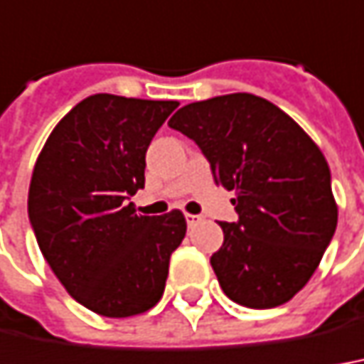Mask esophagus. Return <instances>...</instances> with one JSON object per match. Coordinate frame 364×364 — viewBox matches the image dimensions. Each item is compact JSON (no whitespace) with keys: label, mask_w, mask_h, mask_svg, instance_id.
<instances>
[{"label":"esophagus","mask_w":364,"mask_h":364,"mask_svg":"<svg viewBox=\"0 0 364 364\" xmlns=\"http://www.w3.org/2000/svg\"><path fill=\"white\" fill-rule=\"evenodd\" d=\"M185 221H187V225H189V227H193V225H197L199 221H201V217H199V215L187 213V215H185Z\"/></svg>","instance_id":"esophagus-1"}]
</instances>
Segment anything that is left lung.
I'll list each match as a JSON object with an SVG mask.
<instances>
[{
	"instance_id": "obj_1",
	"label": "left lung",
	"mask_w": 364,
	"mask_h": 364,
	"mask_svg": "<svg viewBox=\"0 0 364 364\" xmlns=\"http://www.w3.org/2000/svg\"><path fill=\"white\" fill-rule=\"evenodd\" d=\"M193 139L227 191L235 223L211 267L223 293L249 309L291 301L317 271L337 229L327 159L271 101L229 93L189 103L169 119Z\"/></svg>"
}]
</instances>
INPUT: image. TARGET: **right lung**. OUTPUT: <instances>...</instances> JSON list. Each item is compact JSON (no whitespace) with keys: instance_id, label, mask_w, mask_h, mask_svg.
I'll use <instances>...</instances> for the list:
<instances>
[{"instance_id":"right-lung-1","label":"right lung","mask_w":364,"mask_h":364,"mask_svg":"<svg viewBox=\"0 0 364 364\" xmlns=\"http://www.w3.org/2000/svg\"><path fill=\"white\" fill-rule=\"evenodd\" d=\"M177 101L97 93L55 125L31 175L27 213L59 283L101 317L123 318L159 303L181 211L137 215L145 153Z\"/></svg>"}]
</instances>
